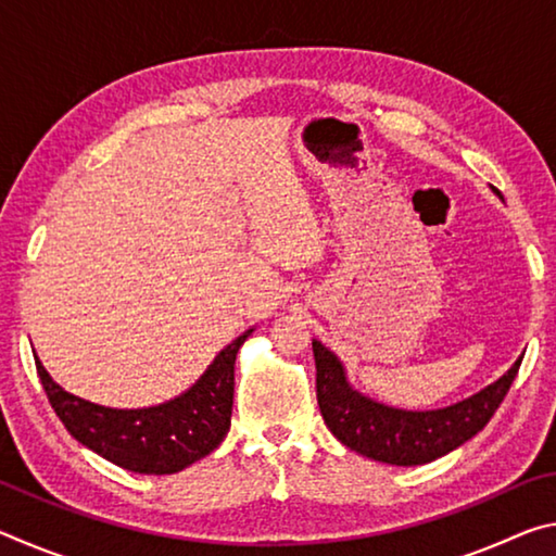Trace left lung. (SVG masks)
<instances>
[{
	"mask_svg": "<svg viewBox=\"0 0 556 556\" xmlns=\"http://www.w3.org/2000/svg\"><path fill=\"white\" fill-rule=\"evenodd\" d=\"M493 191L501 195L497 188ZM312 345L316 361V400L326 427L355 454L390 466L429 464L476 437L501 407L522 363V357H517L503 378L466 400L441 409L414 412L390 407L357 392L348 382L341 357L316 338Z\"/></svg>",
	"mask_w": 556,
	"mask_h": 556,
	"instance_id": "obj_1",
	"label": "left lung"
}]
</instances>
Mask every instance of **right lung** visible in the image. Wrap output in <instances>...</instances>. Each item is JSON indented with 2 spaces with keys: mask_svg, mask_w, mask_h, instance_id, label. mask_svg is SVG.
Listing matches in <instances>:
<instances>
[{
  "mask_svg": "<svg viewBox=\"0 0 556 556\" xmlns=\"http://www.w3.org/2000/svg\"><path fill=\"white\" fill-rule=\"evenodd\" d=\"M252 331L255 328L225 345L186 392L154 407H102L65 392L39 357H36V370L53 412L78 444L131 473L166 476L208 456L228 434L235 355Z\"/></svg>",
  "mask_w": 556,
  "mask_h": 556,
  "instance_id": "right-lung-1",
  "label": "right lung"
}]
</instances>
